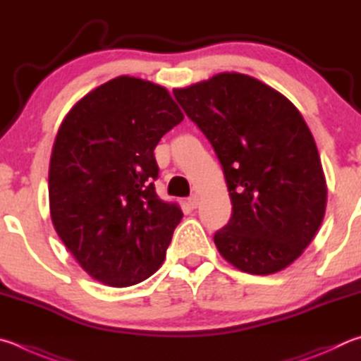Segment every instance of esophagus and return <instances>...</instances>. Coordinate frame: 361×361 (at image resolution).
<instances>
[{
    "label": "esophagus",
    "instance_id": "esophagus-1",
    "mask_svg": "<svg viewBox=\"0 0 361 361\" xmlns=\"http://www.w3.org/2000/svg\"><path fill=\"white\" fill-rule=\"evenodd\" d=\"M188 204H190V206L193 207V209H195V207H198V204H200V197H198L197 193H193L192 197L188 198Z\"/></svg>",
    "mask_w": 361,
    "mask_h": 361
}]
</instances>
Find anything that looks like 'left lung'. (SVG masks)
I'll list each match as a JSON object with an SVG mask.
<instances>
[{"label": "left lung", "instance_id": "1", "mask_svg": "<svg viewBox=\"0 0 361 361\" xmlns=\"http://www.w3.org/2000/svg\"><path fill=\"white\" fill-rule=\"evenodd\" d=\"M222 164L231 219L214 235L226 262L250 274L293 263L324 220L326 185L298 109L250 75L222 73L173 92Z\"/></svg>", "mask_w": 361, "mask_h": 361}]
</instances>
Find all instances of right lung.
<instances>
[{
  "label": "right lung",
  "instance_id": "obj_1",
  "mask_svg": "<svg viewBox=\"0 0 361 361\" xmlns=\"http://www.w3.org/2000/svg\"><path fill=\"white\" fill-rule=\"evenodd\" d=\"M184 116L166 88L120 75L75 104L49 169L56 233L93 279L130 287L161 267L182 214L158 198L154 150Z\"/></svg>",
  "mask_w": 361,
  "mask_h": 361
}]
</instances>
